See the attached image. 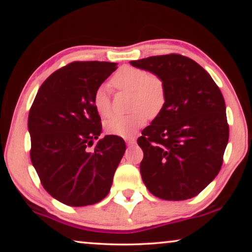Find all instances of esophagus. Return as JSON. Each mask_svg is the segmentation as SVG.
<instances>
[{
  "label": "esophagus",
  "mask_w": 252,
  "mask_h": 252,
  "mask_svg": "<svg viewBox=\"0 0 252 252\" xmlns=\"http://www.w3.org/2000/svg\"><path fill=\"white\" fill-rule=\"evenodd\" d=\"M126 142L127 146H133V144L135 143V139L134 138H130V139H126Z\"/></svg>",
  "instance_id": "1"
}]
</instances>
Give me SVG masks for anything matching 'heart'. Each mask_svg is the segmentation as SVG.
<instances>
[{"label":"heart","instance_id":"b5f03b06","mask_svg":"<svg viewBox=\"0 0 252 252\" xmlns=\"http://www.w3.org/2000/svg\"><path fill=\"white\" fill-rule=\"evenodd\" d=\"M111 85L119 91L131 92L130 108L133 112L126 116H116L105 123L110 134L129 138L139 127L146 125L147 119L156 118L163 109L167 100V89L160 75L135 66H122L110 80ZM93 104L102 118L112 113L111 97L101 87L93 95Z\"/></svg>","mask_w":252,"mask_h":252}]
</instances>
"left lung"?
Here are the masks:
<instances>
[{"label":"left lung","instance_id":"8db88e82","mask_svg":"<svg viewBox=\"0 0 252 252\" xmlns=\"http://www.w3.org/2000/svg\"><path fill=\"white\" fill-rule=\"evenodd\" d=\"M130 64L160 75L167 100L143 129L142 180L156 197L180 201L198 195L219 173L229 140L222 93L192 59L170 53Z\"/></svg>","mask_w":252,"mask_h":252}]
</instances>
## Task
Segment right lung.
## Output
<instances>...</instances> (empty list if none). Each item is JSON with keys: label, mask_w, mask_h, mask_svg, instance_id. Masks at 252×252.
Instances as JSON below:
<instances>
[{"label": "right lung", "mask_w": 252, "mask_h": 252, "mask_svg": "<svg viewBox=\"0 0 252 252\" xmlns=\"http://www.w3.org/2000/svg\"><path fill=\"white\" fill-rule=\"evenodd\" d=\"M116 70L112 62H71L42 83L30 109L32 164L44 189L66 206L105 198L125 155V140L118 135L94 144L102 125L93 95Z\"/></svg>", "instance_id": "obj_1"}]
</instances>
